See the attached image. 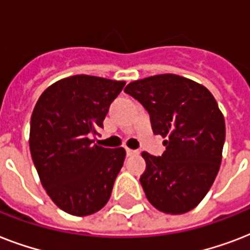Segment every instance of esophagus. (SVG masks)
Segmentation results:
<instances>
[{
  "mask_svg": "<svg viewBox=\"0 0 250 250\" xmlns=\"http://www.w3.org/2000/svg\"><path fill=\"white\" fill-rule=\"evenodd\" d=\"M125 153H127V156H135V154H139V150H133V149L125 148Z\"/></svg>",
  "mask_w": 250,
  "mask_h": 250,
  "instance_id": "1",
  "label": "esophagus"
}]
</instances>
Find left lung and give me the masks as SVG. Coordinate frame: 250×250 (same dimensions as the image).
Wrapping results in <instances>:
<instances>
[{
	"label": "left lung",
	"mask_w": 250,
	"mask_h": 250,
	"mask_svg": "<svg viewBox=\"0 0 250 250\" xmlns=\"http://www.w3.org/2000/svg\"><path fill=\"white\" fill-rule=\"evenodd\" d=\"M125 93L149 113L153 132L166 140L161 157L143 152L145 196L166 214L194 209L213 186L226 139L223 114L209 89L174 74L135 80Z\"/></svg>",
	"instance_id": "left-lung-1"
}]
</instances>
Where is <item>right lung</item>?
Returning a JSON list of instances; mask_svg holds the SVG:
<instances>
[{
  "label": "right lung",
  "mask_w": 250,
  "mask_h": 250,
  "mask_svg": "<svg viewBox=\"0 0 250 250\" xmlns=\"http://www.w3.org/2000/svg\"><path fill=\"white\" fill-rule=\"evenodd\" d=\"M125 82L90 75L64 78L37 100L29 129V150L41 184L66 213L85 217L109 201L125 158L123 148L94 144L110 104Z\"/></svg>",
  "instance_id": "add662e5"
}]
</instances>
